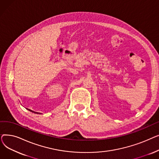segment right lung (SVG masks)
I'll use <instances>...</instances> for the list:
<instances>
[{"label": "right lung", "mask_w": 159, "mask_h": 159, "mask_svg": "<svg viewBox=\"0 0 159 159\" xmlns=\"http://www.w3.org/2000/svg\"><path fill=\"white\" fill-rule=\"evenodd\" d=\"M30 111H31V110H30ZM32 112H34V111H31ZM34 113H37V112H34Z\"/></svg>", "instance_id": "right-lung-1"}]
</instances>
